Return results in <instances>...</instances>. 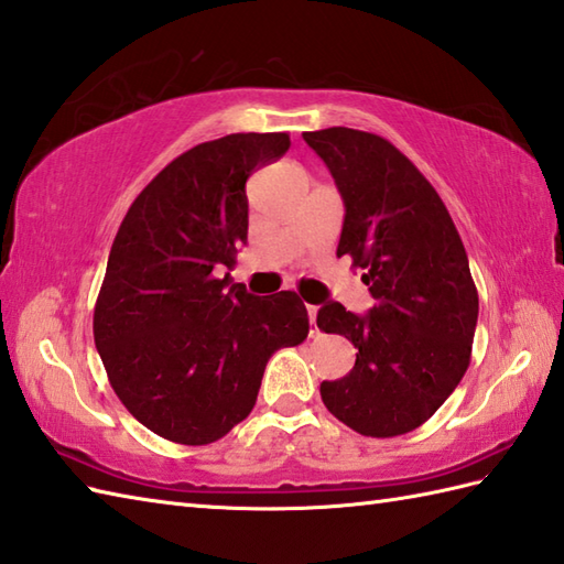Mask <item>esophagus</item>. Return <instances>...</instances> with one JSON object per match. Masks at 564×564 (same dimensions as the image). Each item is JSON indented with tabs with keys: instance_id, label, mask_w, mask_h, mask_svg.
Wrapping results in <instances>:
<instances>
[{
	"instance_id": "esophagus-1",
	"label": "esophagus",
	"mask_w": 564,
	"mask_h": 564,
	"mask_svg": "<svg viewBox=\"0 0 564 564\" xmlns=\"http://www.w3.org/2000/svg\"><path fill=\"white\" fill-rule=\"evenodd\" d=\"M307 315H310V334L315 337V334L319 332L317 329V305H307Z\"/></svg>"
}]
</instances>
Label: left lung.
I'll return each instance as SVG.
<instances>
[{"label": "left lung", "instance_id": "obj_1", "mask_svg": "<svg viewBox=\"0 0 564 564\" xmlns=\"http://www.w3.org/2000/svg\"><path fill=\"white\" fill-rule=\"evenodd\" d=\"M337 182L344 227L337 257L361 269L376 305L354 315L322 305L317 327L354 344L356 364L319 386L327 410L361 436L422 426L470 366L477 289L463 239L426 176L376 133H303Z\"/></svg>", "mask_w": 564, "mask_h": 564}]
</instances>
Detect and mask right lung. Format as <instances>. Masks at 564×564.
<instances>
[{
  "mask_svg": "<svg viewBox=\"0 0 564 564\" xmlns=\"http://www.w3.org/2000/svg\"><path fill=\"white\" fill-rule=\"evenodd\" d=\"M289 133H232L178 154L128 208L94 305V341L118 400L154 434L206 446L254 410L273 351L303 344L293 291L232 283L247 245L245 184Z\"/></svg>",
  "mask_w": 564,
  "mask_h": 564,
  "instance_id": "obj_1",
  "label": "right lung"
}]
</instances>
